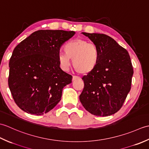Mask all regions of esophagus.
I'll return each mask as SVG.
<instances>
[{
    "instance_id": "34e87169",
    "label": "esophagus",
    "mask_w": 149,
    "mask_h": 149,
    "mask_svg": "<svg viewBox=\"0 0 149 149\" xmlns=\"http://www.w3.org/2000/svg\"><path fill=\"white\" fill-rule=\"evenodd\" d=\"M79 79H80L79 77L75 76V75H74V76H73V77H72V81H76V80Z\"/></svg>"
}]
</instances>
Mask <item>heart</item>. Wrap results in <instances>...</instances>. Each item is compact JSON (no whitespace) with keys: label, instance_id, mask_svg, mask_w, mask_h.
<instances>
[{"label":"heart","instance_id":"b5f03b06","mask_svg":"<svg viewBox=\"0 0 149 149\" xmlns=\"http://www.w3.org/2000/svg\"><path fill=\"white\" fill-rule=\"evenodd\" d=\"M65 52L59 53L58 59L61 68L67 70L70 59H72V65L77 72L88 74L94 71L99 64L100 51L94 43L83 39L69 41L64 46Z\"/></svg>","mask_w":149,"mask_h":149}]
</instances>
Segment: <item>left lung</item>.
<instances>
[{
    "label": "left lung",
    "instance_id": "1",
    "mask_svg": "<svg viewBox=\"0 0 149 149\" xmlns=\"http://www.w3.org/2000/svg\"><path fill=\"white\" fill-rule=\"evenodd\" d=\"M98 47L100 60L94 71L84 75L79 96L88 112L106 116L119 111L130 91L133 68L127 50L104 34L82 33Z\"/></svg>",
    "mask_w": 149,
    "mask_h": 149
}]
</instances>
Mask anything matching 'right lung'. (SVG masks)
Segmentation results:
<instances>
[{"mask_svg":"<svg viewBox=\"0 0 149 149\" xmlns=\"http://www.w3.org/2000/svg\"><path fill=\"white\" fill-rule=\"evenodd\" d=\"M74 31L39 30L18 44L9 59L8 85L17 105L25 112L41 115L61 100L63 88L72 76L60 68V47Z\"/></svg>","mask_w":149,"mask_h":149,"instance_id":"1","label":"right lung"}]
</instances>
